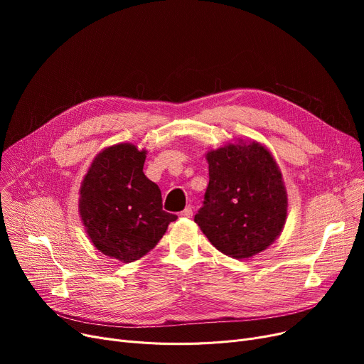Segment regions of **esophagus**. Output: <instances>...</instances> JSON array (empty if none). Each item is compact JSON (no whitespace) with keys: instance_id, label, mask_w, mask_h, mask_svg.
Segmentation results:
<instances>
[{"instance_id":"esophagus-1","label":"esophagus","mask_w":364,"mask_h":364,"mask_svg":"<svg viewBox=\"0 0 364 364\" xmlns=\"http://www.w3.org/2000/svg\"><path fill=\"white\" fill-rule=\"evenodd\" d=\"M193 215V206L192 205H188V206H186L183 211H181V217H186V218H190Z\"/></svg>"}]
</instances>
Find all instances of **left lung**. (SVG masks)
<instances>
[{
  "mask_svg": "<svg viewBox=\"0 0 364 364\" xmlns=\"http://www.w3.org/2000/svg\"><path fill=\"white\" fill-rule=\"evenodd\" d=\"M209 184L195 223L218 251L237 259L267 250L288 214L282 174L258 143L208 151Z\"/></svg>",
  "mask_w": 364,
  "mask_h": 364,
  "instance_id": "1",
  "label": "left lung"
}]
</instances>
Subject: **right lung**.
Listing matches in <instances>:
<instances>
[{"instance_id": "add662e5", "label": "right lung", "mask_w": 364, "mask_h": 364, "mask_svg": "<svg viewBox=\"0 0 364 364\" xmlns=\"http://www.w3.org/2000/svg\"><path fill=\"white\" fill-rule=\"evenodd\" d=\"M146 150L107 147L82 181L80 214L88 237L105 255L132 262L158 245L177 215L162 209L158 184L143 172Z\"/></svg>"}]
</instances>
